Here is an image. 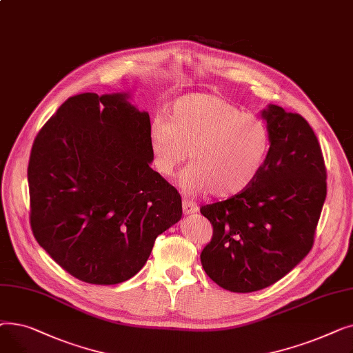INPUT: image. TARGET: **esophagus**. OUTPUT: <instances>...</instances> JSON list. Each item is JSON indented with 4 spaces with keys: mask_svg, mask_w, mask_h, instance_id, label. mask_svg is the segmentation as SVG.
I'll use <instances>...</instances> for the list:
<instances>
[{
    "mask_svg": "<svg viewBox=\"0 0 353 353\" xmlns=\"http://www.w3.org/2000/svg\"><path fill=\"white\" fill-rule=\"evenodd\" d=\"M197 210H199V206L196 205L194 201H192V200H184L183 201L184 214H193V213H197Z\"/></svg>",
    "mask_w": 353,
    "mask_h": 353,
    "instance_id": "1",
    "label": "esophagus"
}]
</instances>
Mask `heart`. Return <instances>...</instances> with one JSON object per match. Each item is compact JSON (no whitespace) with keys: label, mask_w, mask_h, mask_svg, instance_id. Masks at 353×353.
<instances>
[{"label":"heart","mask_w":353,"mask_h":353,"mask_svg":"<svg viewBox=\"0 0 353 353\" xmlns=\"http://www.w3.org/2000/svg\"><path fill=\"white\" fill-rule=\"evenodd\" d=\"M156 169L170 176L189 157L193 164L179 177L184 193L210 192L232 197L248 190L270 148L268 124L214 94L179 99L170 121L156 120L150 128Z\"/></svg>","instance_id":"1"}]
</instances>
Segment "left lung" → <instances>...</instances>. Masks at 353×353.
I'll list each match as a JSON object with an SVG mask.
<instances>
[{
	"label": "left lung",
	"mask_w": 353,
	"mask_h": 353,
	"mask_svg": "<svg viewBox=\"0 0 353 353\" xmlns=\"http://www.w3.org/2000/svg\"><path fill=\"white\" fill-rule=\"evenodd\" d=\"M266 161L252 186L200 208L213 237L200 254L210 279L236 293L265 289L310 252L326 199V167L309 123L269 104Z\"/></svg>",
	"instance_id": "obj_1"
}]
</instances>
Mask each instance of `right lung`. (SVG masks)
Wrapping results in <instances>:
<instances>
[{
	"mask_svg": "<svg viewBox=\"0 0 353 353\" xmlns=\"http://www.w3.org/2000/svg\"><path fill=\"white\" fill-rule=\"evenodd\" d=\"M128 92H83L37 134L28 161L30 223L65 272L117 285L147 262L181 219V197L150 163V117Z\"/></svg>",
	"mask_w": 353,
	"mask_h": 353,
	"instance_id": "add662e5",
	"label": "right lung"
}]
</instances>
